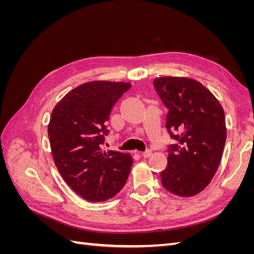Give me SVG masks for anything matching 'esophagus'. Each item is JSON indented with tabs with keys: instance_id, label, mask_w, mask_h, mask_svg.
Returning a JSON list of instances; mask_svg holds the SVG:
<instances>
[{
	"instance_id": "esophagus-1",
	"label": "esophagus",
	"mask_w": 254,
	"mask_h": 254,
	"mask_svg": "<svg viewBox=\"0 0 254 254\" xmlns=\"http://www.w3.org/2000/svg\"><path fill=\"white\" fill-rule=\"evenodd\" d=\"M141 156L143 157V158H149L150 156H151V150H146V151H144V152H142L141 153Z\"/></svg>"
}]
</instances>
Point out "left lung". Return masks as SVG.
<instances>
[{
  "mask_svg": "<svg viewBox=\"0 0 254 254\" xmlns=\"http://www.w3.org/2000/svg\"><path fill=\"white\" fill-rule=\"evenodd\" d=\"M153 86L168 108L170 145L162 186L180 197L200 193L217 172L227 139L225 112L218 99L199 81L164 76Z\"/></svg>",
  "mask_w": 254,
  "mask_h": 254,
  "instance_id": "left-lung-1",
  "label": "left lung"
}]
</instances>
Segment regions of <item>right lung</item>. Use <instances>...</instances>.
Returning <instances> with one entry per match:
<instances>
[{"label": "right lung", "instance_id": "right-lung-1", "mask_svg": "<svg viewBox=\"0 0 254 254\" xmlns=\"http://www.w3.org/2000/svg\"><path fill=\"white\" fill-rule=\"evenodd\" d=\"M129 82L95 80L71 90L52 111L48 126L54 162L76 194L92 202L114 197L128 179L129 153L103 150L112 107Z\"/></svg>", "mask_w": 254, "mask_h": 254}]
</instances>
